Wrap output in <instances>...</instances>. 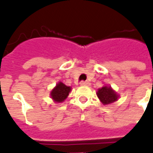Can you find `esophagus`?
I'll return each instance as SVG.
<instances>
[{"instance_id":"esophagus-1","label":"esophagus","mask_w":153,"mask_h":153,"mask_svg":"<svg viewBox=\"0 0 153 153\" xmlns=\"http://www.w3.org/2000/svg\"><path fill=\"white\" fill-rule=\"evenodd\" d=\"M81 85H86V86H90V83L88 82V81H81L80 82Z\"/></svg>"}]
</instances>
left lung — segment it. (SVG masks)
<instances>
[{
  "mask_svg": "<svg viewBox=\"0 0 153 153\" xmlns=\"http://www.w3.org/2000/svg\"><path fill=\"white\" fill-rule=\"evenodd\" d=\"M96 95L103 105L111 104L117 101L119 97L117 92L114 91L111 86H103L101 88H99Z\"/></svg>",
  "mask_w": 153,
  "mask_h": 153,
  "instance_id": "8db88e82",
  "label": "left lung"
}]
</instances>
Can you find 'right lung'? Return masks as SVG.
Listing matches in <instances>:
<instances>
[{
    "mask_svg": "<svg viewBox=\"0 0 153 153\" xmlns=\"http://www.w3.org/2000/svg\"><path fill=\"white\" fill-rule=\"evenodd\" d=\"M71 88L66 86L62 82L57 83L54 88L51 92V97L55 102H62L69 96Z\"/></svg>",
    "mask_w": 153,
    "mask_h": 153,
    "instance_id": "add662e5",
    "label": "right lung"
}]
</instances>
